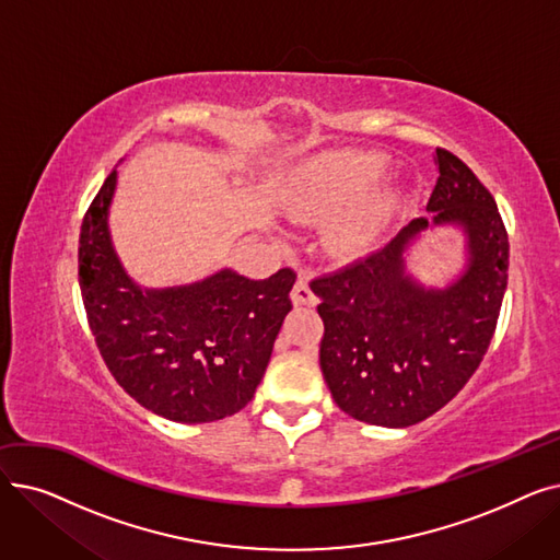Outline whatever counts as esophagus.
I'll return each mask as SVG.
<instances>
[{"label": "esophagus", "mask_w": 560, "mask_h": 560, "mask_svg": "<svg viewBox=\"0 0 560 560\" xmlns=\"http://www.w3.org/2000/svg\"><path fill=\"white\" fill-rule=\"evenodd\" d=\"M292 304L295 306H315L317 304V295L311 290V285L304 277H300L295 288H292Z\"/></svg>", "instance_id": "obj_1"}]
</instances>
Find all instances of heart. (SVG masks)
Listing matches in <instances>:
<instances>
[{
    "instance_id": "1",
    "label": "heart",
    "mask_w": 560,
    "mask_h": 560,
    "mask_svg": "<svg viewBox=\"0 0 560 560\" xmlns=\"http://www.w3.org/2000/svg\"><path fill=\"white\" fill-rule=\"evenodd\" d=\"M384 174V161L376 156L340 159L322 167L315 184L308 190V203L319 211H342L365 197ZM386 215V199L363 203L338 226V243L345 249H363L378 233Z\"/></svg>"
}]
</instances>
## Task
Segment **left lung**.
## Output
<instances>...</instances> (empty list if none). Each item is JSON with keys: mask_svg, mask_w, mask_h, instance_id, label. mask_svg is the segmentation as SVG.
Masks as SVG:
<instances>
[{"mask_svg": "<svg viewBox=\"0 0 560 560\" xmlns=\"http://www.w3.org/2000/svg\"><path fill=\"white\" fill-rule=\"evenodd\" d=\"M427 211L390 243L313 279L325 322L319 368L354 420L410 427L452 401L483 361L509 283V233L490 190L456 154L438 147ZM429 223L468 233L466 272L447 289L402 275V252Z\"/></svg>", "mask_w": 560, "mask_h": 560, "instance_id": "left-lung-1", "label": "left lung"}]
</instances>
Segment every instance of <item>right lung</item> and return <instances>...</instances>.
I'll list each match as a JSON object with an SVG mask.
<instances>
[{"label": "right lung", "instance_id": "right-lung-1", "mask_svg": "<svg viewBox=\"0 0 560 560\" xmlns=\"http://www.w3.org/2000/svg\"><path fill=\"white\" fill-rule=\"evenodd\" d=\"M113 170L81 222L79 285L100 354L140 406L172 422H215L245 408L270 363L298 275L252 281L222 270L192 285L140 290L108 235Z\"/></svg>", "mask_w": 560, "mask_h": 560}]
</instances>
